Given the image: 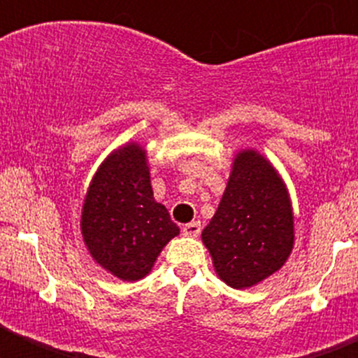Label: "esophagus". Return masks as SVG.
<instances>
[{"label": "esophagus", "instance_id": "1", "mask_svg": "<svg viewBox=\"0 0 358 358\" xmlns=\"http://www.w3.org/2000/svg\"><path fill=\"white\" fill-rule=\"evenodd\" d=\"M201 233V224L199 222H189L182 227V235L185 236H199Z\"/></svg>", "mask_w": 358, "mask_h": 358}]
</instances>
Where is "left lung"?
I'll use <instances>...</instances> for the list:
<instances>
[{"label":"left lung","instance_id":"left-lung-1","mask_svg":"<svg viewBox=\"0 0 358 358\" xmlns=\"http://www.w3.org/2000/svg\"><path fill=\"white\" fill-rule=\"evenodd\" d=\"M215 273L249 289L278 273L294 248V211L285 181L255 148L236 152L217 211L202 231Z\"/></svg>","mask_w":358,"mask_h":358}]
</instances>
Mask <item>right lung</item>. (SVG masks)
I'll return each mask as SVG.
<instances>
[{"mask_svg": "<svg viewBox=\"0 0 358 358\" xmlns=\"http://www.w3.org/2000/svg\"><path fill=\"white\" fill-rule=\"evenodd\" d=\"M80 231L91 258L123 281L147 276L179 227L154 199L147 150L136 141L98 166L82 204Z\"/></svg>", "mask_w": 358, "mask_h": 358, "instance_id": "right-lung-1", "label": "right lung"}]
</instances>
